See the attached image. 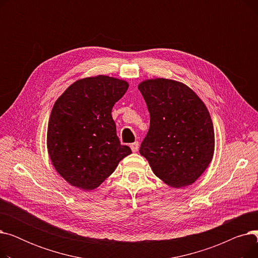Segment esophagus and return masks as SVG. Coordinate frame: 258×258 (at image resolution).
<instances>
[{
	"instance_id": "34e87169",
	"label": "esophagus",
	"mask_w": 258,
	"mask_h": 258,
	"mask_svg": "<svg viewBox=\"0 0 258 258\" xmlns=\"http://www.w3.org/2000/svg\"><path fill=\"white\" fill-rule=\"evenodd\" d=\"M131 150H132V152L133 153H136V152H138V150H139V142H134V143H132L131 144Z\"/></svg>"
}]
</instances>
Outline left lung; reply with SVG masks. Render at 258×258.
<instances>
[{"mask_svg":"<svg viewBox=\"0 0 258 258\" xmlns=\"http://www.w3.org/2000/svg\"><path fill=\"white\" fill-rule=\"evenodd\" d=\"M151 116L140 154L170 187L195 183L214 154V128L205 103L183 83L146 79L138 86Z\"/></svg>","mask_w":258,"mask_h":258,"instance_id":"obj_1","label":"left lung"}]
</instances>
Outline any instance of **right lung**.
Listing matches in <instances>:
<instances>
[{"label": "right lung", "instance_id": "obj_1", "mask_svg": "<svg viewBox=\"0 0 258 258\" xmlns=\"http://www.w3.org/2000/svg\"><path fill=\"white\" fill-rule=\"evenodd\" d=\"M125 80L97 75L76 80L55 101L47 131L52 165L68 183L92 190L132 154L121 145L112 117L125 94Z\"/></svg>", "mask_w": 258, "mask_h": 258}]
</instances>
